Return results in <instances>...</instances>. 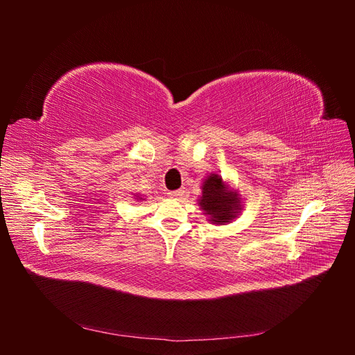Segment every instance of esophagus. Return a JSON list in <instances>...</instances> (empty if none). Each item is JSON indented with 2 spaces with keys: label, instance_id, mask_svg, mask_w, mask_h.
<instances>
[{
  "label": "esophagus",
  "instance_id": "esophagus-1",
  "mask_svg": "<svg viewBox=\"0 0 355 355\" xmlns=\"http://www.w3.org/2000/svg\"><path fill=\"white\" fill-rule=\"evenodd\" d=\"M184 196V191H171V192H168V197L170 198H179V197H182Z\"/></svg>",
  "mask_w": 355,
  "mask_h": 355
}]
</instances>
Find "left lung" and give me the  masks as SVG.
Masks as SVG:
<instances>
[{"instance_id":"8db88e82","label":"left lung","mask_w":355,"mask_h":355,"mask_svg":"<svg viewBox=\"0 0 355 355\" xmlns=\"http://www.w3.org/2000/svg\"><path fill=\"white\" fill-rule=\"evenodd\" d=\"M197 204L213 225H228L237 219L243 210V198L239 189L219 173H210L202 180Z\"/></svg>"}]
</instances>
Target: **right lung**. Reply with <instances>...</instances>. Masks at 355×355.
Listing matches in <instances>:
<instances>
[{
	"mask_svg": "<svg viewBox=\"0 0 355 355\" xmlns=\"http://www.w3.org/2000/svg\"><path fill=\"white\" fill-rule=\"evenodd\" d=\"M133 198L137 200V201H144L145 200V196H141V194H133Z\"/></svg>",
	"mask_w": 355,
	"mask_h": 355,
	"instance_id": "1",
	"label": "right lung"
}]
</instances>
